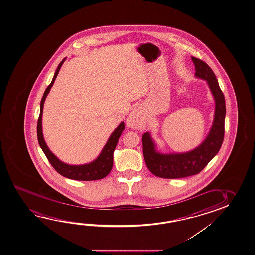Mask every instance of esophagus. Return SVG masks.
Segmentation results:
<instances>
[{"mask_svg":"<svg viewBox=\"0 0 255 255\" xmlns=\"http://www.w3.org/2000/svg\"><path fill=\"white\" fill-rule=\"evenodd\" d=\"M129 121H130V122H134V121H138V120H140L141 118V114L140 112H139V111H133L132 113H130V115H129Z\"/></svg>","mask_w":255,"mask_h":255,"instance_id":"1","label":"esophagus"}]
</instances>
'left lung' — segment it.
<instances>
[{"label":"left lung","instance_id":"left-lung-1","mask_svg":"<svg viewBox=\"0 0 255 255\" xmlns=\"http://www.w3.org/2000/svg\"><path fill=\"white\" fill-rule=\"evenodd\" d=\"M196 67L195 76L206 81L215 101L213 122L205 139L197 147L185 152L162 153L157 150L151 133L142 137L144 161L151 174L165 179L188 177L199 174L217 155L225 135V100L211 67L203 60L191 57Z\"/></svg>","mask_w":255,"mask_h":255}]
</instances>
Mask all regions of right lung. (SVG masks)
Returning <instances> with one entry per match:
<instances>
[{
    "label": "right lung",
    "mask_w": 255,
    "mask_h": 255,
    "mask_svg": "<svg viewBox=\"0 0 255 255\" xmlns=\"http://www.w3.org/2000/svg\"><path fill=\"white\" fill-rule=\"evenodd\" d=\"M66 58L62 59V61L59 63V66L55 71L54 76L52 78V82L45 89L44 96L42 97L40 103V114L37 120V140L40 145L42 151L53 166V168L61 174L64 177L76 180V181H96L103 178L106 177L110 174L112 166H113V153L115 148L118 144V138L121 136L123 130L125 129V123L121 122L119 126L115 129L114 131L111 133V136L108 139L107 143L104 145L99 155L94 159L91 162L83 164V165H69L67 163H64L59 160L55 154H53L50 151L47 144L44 141L43 129H42V116H43V108H44V101L46 96L48 95L50 90L52 89V85L55 81L56 77L59 74V69L62 67L63 63L65 62Z\"/></svg>",
    "instance_id": "add662e5"
}]
</instances>
